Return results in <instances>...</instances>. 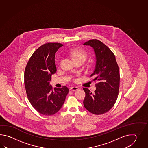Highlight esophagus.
I'll return each mask as SVG.
<instances>
[{"label":"esophagus","mask_w":148,"mask_h":148,"mask_svg":"<svg viewBox=\"0 0 148 148\" xmlns=\"http://www.w3.org/2000/svg\"><path fill=\"white\" fill-rule=\"evenodd\" d=\"M79 88L77 87H75V86H73L72 87L70 88V90H71V91H75V90H78Z\"/></svg>","instance_id":"obj_1"}]
</instances>
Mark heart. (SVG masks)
I'll use <instances>...</instances> for the list:
<instances>
[{
	"mask_svg": "<svg viewBox=\"0 0 148 148\" xmlns=\"http://www.w3.org/2000/svg\"><path fill=\"white\" fill-rule=\"evenodd\" d=\"M70 54L71 57L73 58V61L79 59L85 61L87 57V52L85 50L81 49H78L72 51Z\"/></svg>",
	"mask_w": 148,
	"mask_h": 148,
	"instance_id": "heart-1",
	"label": "heart"
}]
</instances>
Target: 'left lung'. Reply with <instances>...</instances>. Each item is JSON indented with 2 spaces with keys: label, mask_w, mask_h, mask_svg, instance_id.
Instances as JSON below:
<instances>
[{
  "label": "left lung",
  "mask_w": 148,
  "mask_h": 148,
  "mask_svg": "<svg viewBox=\"0 0 148 148\" xmlns=\"http://www.w3.org/2000/svg\"><path fill=\"white\" fill-rule=\"evenodd\" d=\"M83 45L90 46L94 51L96 61L90 77L97 82L93 93L83 88L86 94L83 103L91 113L101 115L110 110L116 101L120 87L119 68L115 55L101 41L90 40Z\"/></svg>",
  "instance_id": "8db88e82"
}]
</instances>
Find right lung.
I'll use <instances>...</instances> for the list:
<instances>
[{
	"mask_svg": "<svg viewBox=\"0 0 148 148\" xmlns=\"http://www.w3.org/2000/svg\"><path fill=\"white\" fill-rule=\"evenodd\" d=\"M59 43H47L35 51L25 68L24 83L28 101L39 113L50 116L62 107L69 89L66 86L53 89L51 75L56 73L54 61Z\"/></svg>",
	"mask_w": 148,
	"mask_h": 148,
	"instance_id": "add662e5",
	"label": "right lung"
}]
</instances>
